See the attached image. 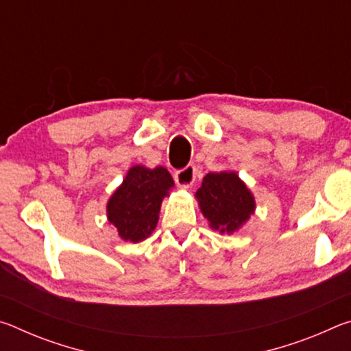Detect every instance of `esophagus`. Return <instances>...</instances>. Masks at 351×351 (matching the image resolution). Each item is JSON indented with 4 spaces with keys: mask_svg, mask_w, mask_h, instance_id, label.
<instances>
[{
    "mask_svg": "<svg viewBox=\"0 0 351 351\" xmlns=\"http://www.w3.org/2000/svg\"><path fill=\"white\" fill-rule=\"evenodd\" d=\"M195 180H197V167L193 164H189L187 167L178 170L175 173V182L184 189L193 186Z\"/></svg>",
    "mask_w": 351,
    "mask_h": 351,
    "instance_id": "esophagus-1",
    "label": "esophagus"
}]
</instances>
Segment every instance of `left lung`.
<instances>
[{
	"instance_id": "obj_1",
	"label": "left lung",
	"mask_w": 351,
	"mask_h": 351,
	"mask_svg": "<svg viewBox=\"0 0 351 351\" xmlns=\"http://www.w3.org/2000/svg\"><path fill=\"white\" fill-rule=\"evenodd\" d=\"M197 198L210 228L228 234L246 223L255 207L254 197L235 171L207 173Z\"/></svg>"
}]
</instances>
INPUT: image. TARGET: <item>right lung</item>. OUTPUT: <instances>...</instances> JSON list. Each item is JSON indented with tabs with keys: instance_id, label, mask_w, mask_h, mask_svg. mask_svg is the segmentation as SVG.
<instances>
[{
	"instance_id": "obj_1",
	"label": "right lung",
	"mask_w": 351,
	"mask_h": 351,
	"mask_svg": "<svg viewBox=\"0 0 351 351\" xmlns=\"http://www.w3.org/2000/svg\"><path fill=\"white\" fill-rule=\"evenodd\" d=\"M173 187L167 169H130L114 195L108 201V219L125 241L138 243L147 239L156 228L162 198Z\"/></svg>"
}]
</instances>
